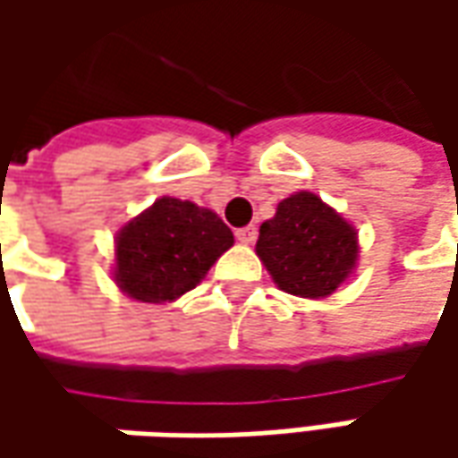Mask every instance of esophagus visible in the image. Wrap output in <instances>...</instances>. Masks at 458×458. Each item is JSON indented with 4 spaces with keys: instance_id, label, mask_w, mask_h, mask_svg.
<instances>
[{
    "instance_id": "1",
    "label": "esophagus",
    "mask_w": 458,
    "mask_h": 458,
    "mask_svg": "<svg viewBox=\"0 0 458 458\" xmlns=\"http://www.w3.org/2000/svg\"><path fill=\"white\" fill-rule=\"evenodd\" d=\"M237 239L242 244H252L257 239V226H244V229H239Z\"/></svg>"
}]
</instances>
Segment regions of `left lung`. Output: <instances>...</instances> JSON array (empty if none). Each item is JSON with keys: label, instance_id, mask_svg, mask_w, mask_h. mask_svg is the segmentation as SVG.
<instances>
[{"label": "left lung", "instance_id": "8db88e82", "mask_svg": "<svg viewBox=\"0 0 458 458\" xmlns=\"http://www.w3.org/2000/svg\"><path fill=\"white\" fill-rule=\"evenodd\" d=\"M360 255L357 232L316 193H293L259 226L257 257L280 291L326 298L352 275Z\"/></svg>", "mask_w": 458, "mask_h": 458}]
</instances>
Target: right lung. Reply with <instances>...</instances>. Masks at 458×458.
Masks as SVG:
<instances>
[{"label":"right lung","mask_w":458,"mask_h":458,"mask_svg":"<svg viewBox=\"0 0 458 458\" xmlns=\"http://www.w3.org/2000/svg\"><path fill=\"white\" fill-rule=\"evenodd\" d=\"M232 244V229L214 211L163 196L116 234L114 280L134 301H175L193 291Z\"/></svg>","instance_id":"right-lung-1"}]
</instances>
